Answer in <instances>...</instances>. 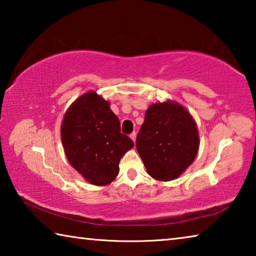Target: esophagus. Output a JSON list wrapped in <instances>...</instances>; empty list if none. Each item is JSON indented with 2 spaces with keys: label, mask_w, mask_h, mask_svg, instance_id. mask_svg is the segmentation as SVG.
<instances>
[{
  "label": "esophagus",
  "mask_w": 256,
  "mask_h": 256,
  "mask_svg": "<svg viewBox=\"0 0 256 256\" xmlns=\"http://www.w3.org/2000/svg\"><path fill=\"white\" fill-rule=\"evenodd\" d=\"M130 138H131L132 140L136 142V132H132L131 134H130Z\"/></svg>",
  "instance_id": "1"
}]
</instances>
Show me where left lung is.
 <instances>
[{"label":"left lung","mask_w":256,"mask_h":256,"mask_svg":"<svg viewBox=\"0 0 256 256\" xmlns=\"http://www.w3.org/2000/svg\"><path fill=\"white\" fill-rule=\"evenodd\" d=\"M200 138L196 120L180 102L150 105L136 138V150L154 180L178 178L196 159Z\"/></svg>","instance_id":"8db88e82"}]
</instances>
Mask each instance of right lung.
I'll list each match as a JSON object with an SVG mask.
<instances>
[{"label": "right lung", "instance_id": "add662e5", "mask_svg": "<svg viewBox=\"0 0 256 256\" xmlns=\"http://www.w3.org/2000/svg\"><path fill=\"white\" fill-rule=\"evenodd\" d=\"M64 152L71 166L96 186L110 184L118 175L120 160L134 144L120 133L110 102L94 90L68 108L60 125Z\"/></svg>", "mask_w": 256, "mask_h": 256}]
</instances>
